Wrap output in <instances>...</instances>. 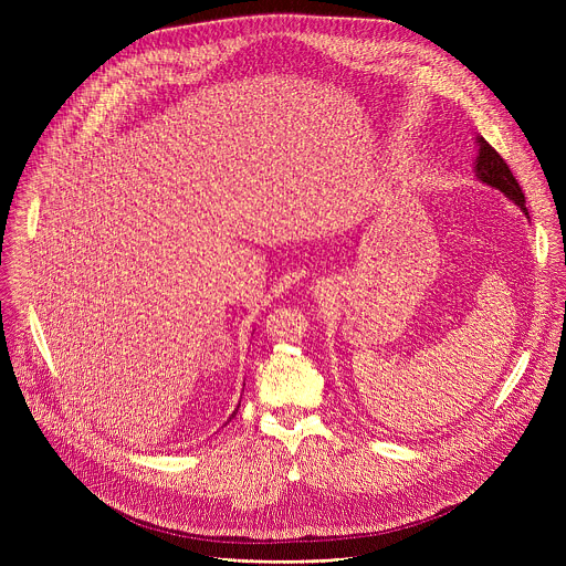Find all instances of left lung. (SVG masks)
Listing matches in <instances>:
<instances>
[{"mask_svg": "<svg viewBox=\"0 0 566 566\" xmlns=\"http://www.w3.org/2000/svg\"><path fill=\"white\" fill-rule=\"evenodd\" d=\"M476 143V156H474V177L486 184L500 192H504L506 199H511L528 219V210H526V199L524 192L520 188V184L515 181L511 168L506 166V160L483 140V136L474 138Z\"/></svg>", "mask_w": 566, "mask_h": 566, "instance_id": "8db88e82", "label": "left lung"}]
</instances>
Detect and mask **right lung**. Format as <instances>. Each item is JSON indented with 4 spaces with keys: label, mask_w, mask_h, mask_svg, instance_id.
I'll list each match as a JSON object with an SVG mask.
<instances>
[{
    "label": "right lung",
    "mask_w": 566,
    "mask_h": 566,
    "mask_svg": "<svg viewBox=\"0 0 566 566\" xmlns=\"http://www.w3.org/2000/svg\"><path fill=\"white\" fill-rule=\"evenodd\" d=\"M237 410H239V406H237ZM237 410H234V412H232V415H230V419H232V417H234V415H237Z\"/></svg>",
    "instance_id": "add662e5"
}]
</instances>
